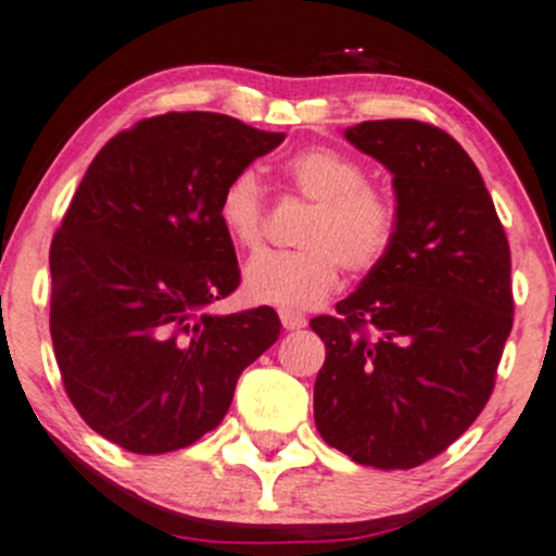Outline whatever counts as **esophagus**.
Returning <instances> with one entry per match:
<instances>
[{"label":"esophagus","instance_id":"obj_1","mask_svg":"<svg viewBox=\"0 0 556 556\" xmlns=\"http://www.w3.org/2000/svg\"><path fill=\"white\" fill-rule=\"evenodd\" d=\"M280 323H283L286 330H299L307 326V317L302 315V312H294V309H280L278 312Z\"/></svg>","mask_w":556,"mask_h":556}]
</instances>
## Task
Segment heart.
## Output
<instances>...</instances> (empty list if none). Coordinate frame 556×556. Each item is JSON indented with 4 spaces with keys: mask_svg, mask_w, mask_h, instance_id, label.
Masks as SVG:
<instances>
[{
    "mask_svg": "<svg viewBox=\"0 0 556 556\" xmlns=\"http://www.w3.org/2000/svg\"><path fill=\"white\" fill-rule=\"evenodd\" d=\"M294 189L315 202L299 252H265L247 262L244 294L254 304L307 309L326 302L341 278V265L370 273L391 249L394 204L365 184L359 162L328 147L304 149L286 162ZM217 217L228 239L257 249L265 236V194L254 170H241L223 189Z\"/></svg>",
    "mask_w": 556,
    "mask_h": 556,
    "instance_id": "1",
    "label": "heart"
}]
</instances>
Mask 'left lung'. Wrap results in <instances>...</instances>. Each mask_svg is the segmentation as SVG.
<instances>
[{"label": "left lung", "instance_id": "8db88e82", "mask_svg": "<svg viewBox=\"0 0 556 556\" xmlns=\"http://www.w3.org/2000/svg\"><path fill=\"white\" fill-rule=\"evenodd\" d=\"M344 136L394 176L396 230L339 315L309 320L326 341L315 426L357 465L409 470L454 444L494 391L513 260L476 162L446 130L365 121Z\"/></svg>", "mask_w": 556, "mask_h": 556}]
</instances>
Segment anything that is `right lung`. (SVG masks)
I'll list each match as a JSON object with an SVG mask.
<instances>
[{
    "mask_svg": "<svg viewBox=\"0 0 556 556\" xmlns=\"http://www.w3.org/2000/svg\"><path fill=\"white\" fill-rule=\"evenodd\" d=\"M283 139L217 112H167L121 130L86 170L49 249V330L73 407L112 444L191 446L278 341L273 307L210 304L241 280L223 189Z\"/></svg>",
    "mask_w": 556,
    "mask_h": 556,
    "instance_id": "obj_1",
    "label": "right lung"
}]
</instances>
